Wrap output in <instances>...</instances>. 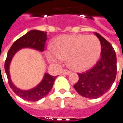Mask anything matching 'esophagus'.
Masks as SVG:
<instances>
[{"label": "esophagus", "instance_id": "34e87169", "mask_svg": "<svg viewBox=\"0 0 123 123\" xmlns=\"http://www.w3.org/2000/svg\"><path fill=\"white\" fill-rule=\"evenodd\" d=\"M70 73H71V71L69 70H67V69H64L62 71V74L64 75H68Z\"/></svg>", "mask_w": 123, "mask_h": 123}]
</instances>
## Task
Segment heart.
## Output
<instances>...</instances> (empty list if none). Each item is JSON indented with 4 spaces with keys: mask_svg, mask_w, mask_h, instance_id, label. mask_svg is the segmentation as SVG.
Segmentation results:
<instances>
[{
    "mask_svg": "<svg viewBox=\"0 0 123 123\" xmlns=\"http://www.w3.org/2000/svg\"><path fill=\"white\" fill-rule=\"evenodd\" d=\"M53 50L47 52V57L52 62L67 59L68 66L76 71L90 69L97 62L101 44L92 35H67L55 40Z\"/></svg>",
    "mask_w": 123,
    "mask_h": 123,
    "instance_id": "1",
    "label": "heart"
}]
</instances>
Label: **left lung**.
I'll use <instances>...</instances> for the list:
<instances>
[{
	"instance_id": "obj_1",
	"label": "left lung",
	"mask_w": 123,
	"mask_h": 123,
	"mask_svg": "<svg viewBox=\"0 0 123 123\" xmlns=\"http://www.w3.org/2000/svg\"><path fill=\"white\" fill-rule=\"evenodd\" d=\"M94 33L101 43V59L90 70L78 74L79 80L74 86L79 94L90 99H97L108 92L117 73L116 52L100 34Z\"/></svg>"
}]
</instances>
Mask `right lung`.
<instances>
[{"label":"right lung","instance_id":"obj_1","mask_svg":"<svg viewBox=\"0 0 123 123\" xmlns=\"http://www.w3.org/2000/svg\"><path fill=\"white\" fill-rule=\"evenodd\" d=\"M46 40L47 32L38 30H31L17 40L7 52L5 63V71L7 76L8 83L14 92L24 100L36 101L45 97L51 90L57 76H52L48 74H45L42 81L36 87H33L29 90H22L16 87L12 83L9 71V67L11 60L14 55L22 48H30L39 50L40 52H43Z\"/></svg>","mask_w":123,"mask_h":123}]
</instances>
